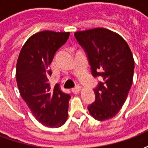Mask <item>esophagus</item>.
<instances>
[{
    "label": "esophagus",
    "instance_id": "34e87169",
    "mask_svg": "<svg viewBox=\"0 0 148 148\" xmlns=\"http://www.w3.org/2000/svg\"><path fill=\"white\" fill-rule=\"evenodd\" d=\"M81 90H82V88H81V86H76L75 88H74V89H72V92H73V93H79L81 91Z\"/></svg>",
    "mask_w": 148,
    "mask_h": 148
}]
</instances>
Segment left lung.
<instances>
[{"label":"left lung","mask_w":148,"mask_h":148,"mask_svg":"<svg viewBox=\"0 0 148 148\" xmlns=\"http://www.w3.org/2000/svg\"><path fill=\"white\" fill-rule=\"evenodd\" d=\"M74 36L87 54L93 76L101 79L88 110L97 121L109 120L121 110L132 86V53L120 35L106 28L77 32Z\"/></svg>","instance_id":"8db88e82"}]
</instances>
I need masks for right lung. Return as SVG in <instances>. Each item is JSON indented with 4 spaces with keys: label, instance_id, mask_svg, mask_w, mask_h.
Here are the masks:
<instances>
[{
    "label": "right lung",
    "instance_id": "1",
    "mask_svg": "<svg viewBox=\"0 0 148 148\" xmlns=\"http://www.w3.org/2000/svg\"><path fill=\"white\" fill-rule=\"evenodd\" d=\"M70 32L42 31L34 34L21 48L16 62V77L22 98L39 123L61 127L68 117L71 95L55 86L51 90L49 66L55 52L67 41Z\"/></svg>",
    "mask_w": 148,
    "mask_h": 148
}]
</instances>
